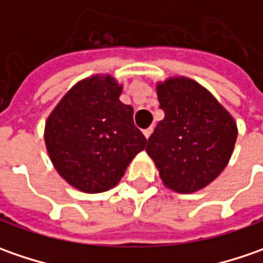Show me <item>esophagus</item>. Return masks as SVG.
Instances as JSON below:
<instances>
[{
	"instance_id": "1",
	"label": "esophagus",
	"mask_w": 263,
	"mask_h": 263,
	"mask_svg": "<svg viewBox=\"0 0 263 263\" xmlns=\"http://www.w3.org/2000/svg\"><path fill=\"white\" fill-rule=\"evenodd\" d=\"M143 135H145V137H146V139H149V137H151V135H152V127H149V128H146V130H143Z\"/></svg>"
}]
</instances>
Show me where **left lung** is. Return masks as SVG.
Segmentation results:
<instances>
[{
	"label": "left lung",
	"mask_w": 263,
	"mask_h": 263,
	"mask_svg": "<svg viewBox=\"0 0 263 263\" xmlns=\"http://www.w3.org/2000/svg\"><path fill=\"white\" fill-rule=\"evenodd\" d=\"M164 120L147 139L146 152L164 184L193 193L228 164L237 139L234 118L195 80L173 77L157 86Z\"/></svg>",
	"instance_id": "8db88e82"
}]
</instances>
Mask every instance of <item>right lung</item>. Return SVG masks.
<instances>
[{
	"instance_id": "1",
	"label": "right lung",
	"mask_w": 263,
	"mask_h": 263,
	"mask_svg": "<svg viewBox=\"0 0 263 263\" xmlns=\"http://www.w3.org/2000/svg\"><path fill=\"white\" fill-rule=\"evenodd\" d=\"M121 89L108 74L87 77L63 96L46 120L49 158L58 174L80 192L112 189L146 146L133 123V108L118 99Z\"/></svg>"
}]
</instances>
